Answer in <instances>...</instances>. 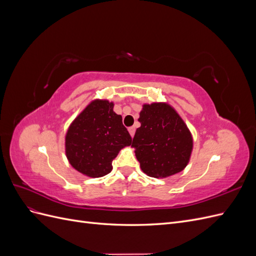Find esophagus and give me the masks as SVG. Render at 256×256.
<instances>
[{
    "label": "esophagus",
    "mask_w": 256,
    "mask_h": 256,
    "mask_svg": "<svg viewBox=\"0 0 256 256\" xmlns=\"http://www.w3.org/2000/svg\"><path fill=\"white\" fill-rule=\"evenodd\" d=\"M128 131H129L130 136H134V132H136V127H130V128L128 129Z\"/></svg>",
    "instance_id": "1"
}]
</instances>
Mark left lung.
<instances>
[{
	"instance_id": "obj_1",
	"label": "left lung",
	"mask_w": 256,
	"mask_h": 256,
	"mask_svg": "<svg viewBox=\"0 0 256 256\" xmlns=\"http://www.w3.org/2000/svg\"><path fill=\"white\" fill-rule=\"evenodd\" d=\"M131 147L142 171L166 178L182 172L189 164L193 138L180 115L168 102L144 104Z\"/></svg>"
}]
</instances>
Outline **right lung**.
I'll return each instance as SVG.
<instances>
[{"label":"right lung","mask_w":256,"mask_h":256,"mask_svg":"<svg viewBox=\"0 0 256 256\" xmlns=\"http://www.w3.org/2000/svg\"><path fill=\"white\" fill-rule=\"evenodd\" d=\"M114 102L94 99L69 125L65 154L70 166L81 174L98 178L112 171V161L131 144L122 115L113 111Z\"/></svg>","instance_id":"1"}]
</instances>
